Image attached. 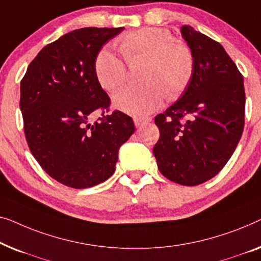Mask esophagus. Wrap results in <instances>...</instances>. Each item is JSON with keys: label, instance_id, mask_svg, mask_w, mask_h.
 <instances>
[{"label": "esophagus", "instance_id": "esophagus-1", "mask_svg": "<svg viewBox=\"0 0 261 261\" xmlns=\"http://www.w3.org/2000/svg\"><path fill=\"white\" fill-rule=\"evenodd\" d=\"M134 122L136 127H141L142 125H144V124L151 122V118H135Z\"/></svg>", "mask_w": 261, "mask_h": 261}]
</instances>
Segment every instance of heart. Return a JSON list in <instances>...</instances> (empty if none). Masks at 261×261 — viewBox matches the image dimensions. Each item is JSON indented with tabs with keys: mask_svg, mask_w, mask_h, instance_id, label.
Returning <instances> with one entry per match:
<instances>
[{
	"mask_svg": "<svg viewBox=\"0 0 261 261\" xmlns=\"http://www.w3.org/2000/svg\"><path fill=\"white\" fill-rule=\"evenodd\" d=\"M127 64L145 59L142 86H130L113 95V106L134 117H145L162 106L164 97L176 100L185 93L194 73V56L186 43L176 41L167 29L144 27L117 40ZM94 73L108 92H115L126 82V66L112 49L104 47L94 60Z\"/></svg>",
	"mask_w": 261,
	"mask_h": 261,
	"instance_id": "heart-1",
	"label": "heart"
}]
</instances>
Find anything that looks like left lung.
<instances>
[{
	"label": "left lung",
	"mask_w": 261,
	"mask_h": 261,
	"mask_svg": "<svg viewBox=\"0 0 261 261\" xmlns=\"http://www.w3.org/2000/svg\"><path fill=\"white\" fill-rule=\"evenodd\" d=\"M181 35L194 56L193 78L178 100L156 116L153 155L168 179L197 186L219 174L240 141L244 78L219 42L188 24Z\"/></svg>",
	"instance_id": "1"
}]
</instances>
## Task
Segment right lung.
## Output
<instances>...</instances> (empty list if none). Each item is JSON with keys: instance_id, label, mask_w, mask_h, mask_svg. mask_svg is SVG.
I'll return each instance as SVG.
<instances>
[{"instance_id": "right-lung-1", "label": "right lung", "mask_w": 261, "mask_h": 261, "mask_svg": "<svg viewBox=\"0 0 261 261\" xmlns=\"http://www.w3.org/2000/svg\"><path fill=\"white\" fill-rule=\"evenodd\" d=\"M123 29L86 27L62 35L40 50L21 82L29 149L50 177L71 188L106 181L135 132L134 120L120 111L89 123L91 113L110 105L95 76V57Z\"/></svg>"}]
</instances>
